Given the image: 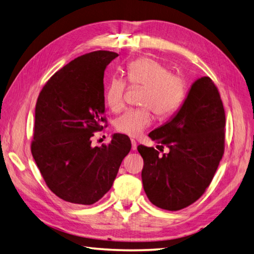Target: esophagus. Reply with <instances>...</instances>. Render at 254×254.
<instances>
[{"label":"esophagus","mask_w":254,"mask_h":254,"mask_svg":"<svg viewBox=\"0 0 254 254\" xmlns=\"http://www.w3.org/2000/svg\"><path fill=\"white\" fill-rule=\"evenodd\" d=\"M131 143H132V150H133V151H135V150H136V147H137L136 141L134 140V138H132V140H131Z\"/></svg>","instance_id":"1"}]
</instances>
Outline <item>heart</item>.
I'll return each instance as SVG.
<instances>
[{
	"label": "heart",
	"mask_w": 254,
	"mask_h": 254,
	"mask_svg": "<svg viewBox=\"0 0 254 254\" xmlns=\"http://www.w3.org/2000/svg\"><path fill=\"white\" fill-rule=\"evenodd\" d=\"M126 73L131 86L144 88L140 99L144 107L130 109L117 118L114 127L118 132L136 136L152 124V110L158 118H168L180 109L185 99V78L181 73L170 71V67L157 59L137 58L127 64ZM126 90V81L117 77L110 79L104 92V100L110 110H122Z\"/></svg>",
	"instance_id": "obj_1"
}]
</instances>
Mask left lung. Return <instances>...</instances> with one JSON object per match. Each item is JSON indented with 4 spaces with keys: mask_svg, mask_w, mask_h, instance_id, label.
Segmentation results:
<instances>
[{
    "mask_svg": "<svg viewBox=\"0 0 254 254\" xmlns=\"http://www.w3.org/2000/svg\"><path fill=\"white\" fill-rule=\"evenodd\" d=\"M226 114L216 84L209 77L192 83L181 110L148 136L160 144L138 145L144 161L142 182L150 201L162 209H184L203 195L225 152Z\"/></svg>",
    "mask_w": 254,
    "mask_h": 254,
    "instance_id": "1",
    "label": "left lung"
}]
</instances>
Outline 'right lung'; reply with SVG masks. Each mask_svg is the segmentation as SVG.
Segmentation results:
<instances>
[{
  "label": "right lung",
  "instance_id": "1",
  "mask_svg": "<svg viewBox=\"0 0 254 254\" xmlns=\"http://www.w3.org/2000/svg\"><path fill=\"white\" fill-rule=\"evenodd\" d=\"M119 55L97 51L73 59L45 83L35 108L32 155L45 183L63 200L92 205L112 187L131 150L127 135L91 146L107 126L104 69Z\"/></svg>",
  "mask_w": 254,
  "mask_h": 254
}]
</instances>
